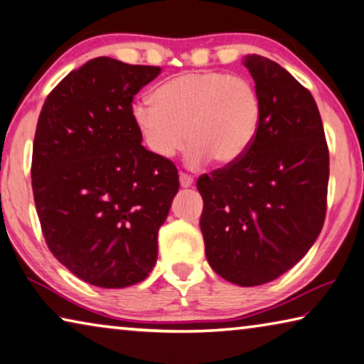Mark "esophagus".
<instances>
[{
	"mask_svg": "<svg viewBox=\"0 0 364 364\" xmlns=\"http://www.w3.org/2000/svg\"><path fill=\"white\" fill-rule=\"evenodd\" d=\"M193 176L191 175H188V173H184V171H181L180 173V184L183 188H189L193 184Z\"/></svg>",
	"mask_w": 364,
	"mask_h": 364,
	"instance_id": "34e87169",
	"label": "esophagus"
}]
</instances>
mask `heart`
<instances>
[{
    "label": "heart",
    "mask_w": 364,
    "mask_h": 364,
    "mask_svg": "<svg viewBox=\"0 0 364 364\" xmlns=\"http://www.w3.org/2000/svg\"><path fill=\"white\" fill-rule=\"evenodd\" d=\"M132 121L146 147L170 159L188 142L191 166L209 159L232 165L256 141L262 121V100L256 85L227 71L184 73L165 80L152 99L132 103Z\"/></svg>",
    "instance_id": "1"
}]
</instances>
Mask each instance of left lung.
Here are the masks:
<instances>
[{
    "mask_svg": "<svg viewBox=\"0 0 364 364\" xmlns=\"http://www.w3.org/2000/svg\"><path fill=\"white\" fill-rule=\"evenodd\" d=\"M262 100L256 141L243 159L200 175V232L210 267L241 287L291 269L326 220L328 147L311 92L287 69L247 55Z\"/></svg>",
    "mask_w": 364,
    "mask_h": 364,
    "instance_id": "1",
    "label": "left lung"
}]
</instances>
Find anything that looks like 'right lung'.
<instances>
[{
	"label": "right lung",
	"instance_id": "right-lung-1",
	"mask_svg": "<svg viewBox=\"0 0 364 364\" xmlns=\"http://www.w3.org/2000/svg\"><path fill=\"white\" fill-rule=\"evenodd\" d=\"M160 66L108 56L50 92L32 151V191L48 250L90 285L139 284L157 261V235L180 189L178 170L142 146L134 95Z\"/></svg>",
	"mask_w": 364,
	"mask_h": 364
}]
</instances>
